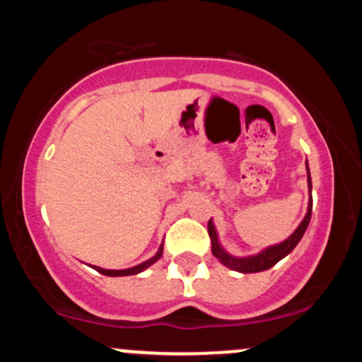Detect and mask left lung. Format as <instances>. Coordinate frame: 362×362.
I'll use <instances>...</instances> for the list:
<instances>
[{
	"label": "left lung",
	"instance_id": "8db88e82",
	"mask_svg": "<svg viewBox=\"0 0 362 362\" xmlns=\"http://www.w3.org/2000/svg\"><path fill=\"white\" fill-rule=\"evenodd\" d=\"M306 168H308V163H306ZM308 187H310V195H311V178H310V170H308ZM311 207H313V199L310 197V204H308V213H306L305 219H303L300 226L296 228L293 235L289 236L288 240L279 245H274V247L265 248L264 252H260L259 255H253V257H245V259H236V257L228 255L226 252L219 247L218 243V235H216L214 230V224L209 219L207 223V233H209L211 238V250H213V255L218 260H221V264L226 265V267L233 269V271L243 272V274H252V272H262V271H267V269L274 267L281 259H284L288 253H291L294 250L300 240L305 235L306 228H308L310 219H311Z\"/></svg>",
	"mask_w": 362,
	"mask_h": 362
}]
</instances>
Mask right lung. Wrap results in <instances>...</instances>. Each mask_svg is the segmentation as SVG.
Returning <instances> with one entry per match:
<instances>
[{"label": "right lung", "instance_id": "add662e5", "mask_svg": "<svg viewBox=\"0 0 362 362\" xmlns=\"http://www.w3.org/2000/svg\"><path fill=\"white\" fill-rule=\"evenodd\" d=\"M161 253H163V247H160V250H158V253H156L155 257H153V259L143 262V264L136 265V267L124 269V271H109V269H100V267H97V265H93V269H95V271H97V272L103 274V276H110V277H117V276H134V274L143 272L144 269L149 267V265L155 264V262L161 257Z\"/></svg>", "mask_w": 362, "mask_h": 362}]
</instances>
